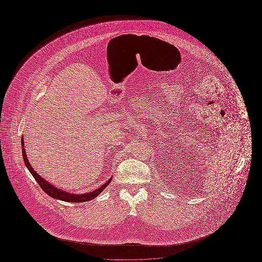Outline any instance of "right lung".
<instances>
[{
	"label": "right lung",
	"mask_w": 262,
	"mask_h": 262,
	"mask_svg": "<svg viewBox=\"0 0 262 262\" xmlns=\"http://www.w3.org/2000/svg\"><path fill=\"white\" fill-rule=\"evenodd\" d=\"M21 148H23V157H24V161H25V166L26 168L29 170V172L33 176V178L35 179V181L37 182L38 185L40 187L53 199L56 200H62L66 202H85V201H89V200L95 199L96 196H98L100 193L107 187V186L111 183L112 181V177L101 187H98L97 189L90 191V192H86V193H81V194H76V193H70L68 191H64L61 188L54 187L53 185H51L49 182H47L45 179H43L40 174L36 173V171H34V169L31 167V165L29 164V161L27 159L26 153H25V141H24V137H21Z\"/></svg>",
	"instance_id": "right-lung-1"
}]
</instances>
